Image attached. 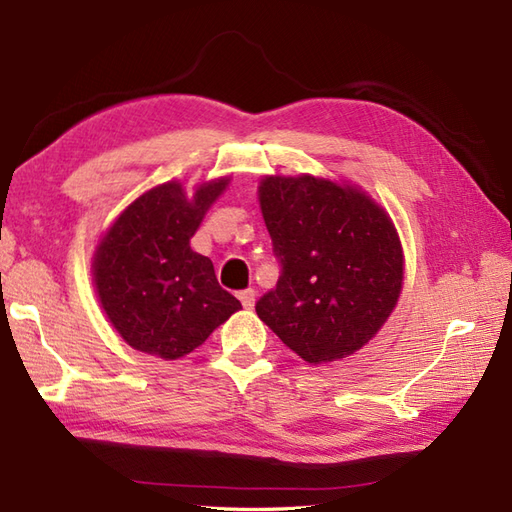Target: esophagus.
I'll return each mask as SVG.
<instances>
[{
	"label": "esophagus",
	"instance_id": "34e87169",
	"mask_svg": "<svg viewBox=\"0 0 512 512\" xmlns=\"http://www.w3.org/2000/svg\"><path fill=\"white\" fill-rule=\"evenodd\" d=\"M239 299H241V304H243L245 308H254V302H256V291H254V289H245V291H241V293H239Z\"/></svg>",
	"mask_w": 512,
	"mask_h": 512
}]
</instances>
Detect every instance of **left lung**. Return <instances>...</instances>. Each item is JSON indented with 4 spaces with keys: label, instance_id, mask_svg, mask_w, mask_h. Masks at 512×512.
Returning a JSON list of instances; mask_svg holds the SVG:
<instances>
[{
    "label": "left lung",
    "instance_id": "left-lung-1",
    "mask_svg": "<svg viewBox=\"0 0 512 512\" xmlns=\"http://www.w3.org/2000/svg\"><path fill=\"white\" fill-rule=\"evenodd\" d=\"M260 208L280 263L256 313L306 363L354 354L393 313L404 258L389 215L352 186L265 178Z\"/></svg>",
    "mask_w": 512,
    "mask_h": 512
}]
</instances>
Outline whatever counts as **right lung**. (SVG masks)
<instances>
[{"label": "right lung", "instance_id": "1", "mask_svg": "<svg viewBox=\"0 0 512 512\" xmlns=\"http://www.w3.org/2000/svg\"><path fill=\"white\" fill-rule=\"evenodd\" d=\"M226 184H202L193 199L178 182L160 184L123 210L99 243V302L134 350L182 358L241 308L219 286L213 260L191 249V236Z\"/></svg>", "mask_w": 512, "mask_h": 512}]
</instances>
